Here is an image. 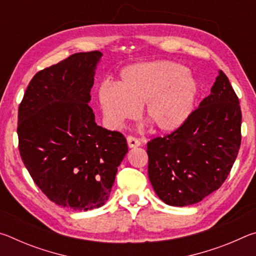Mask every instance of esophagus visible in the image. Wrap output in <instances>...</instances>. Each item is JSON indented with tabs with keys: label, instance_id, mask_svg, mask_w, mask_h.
I'll return each mask as SVG.
<instances>
[{
	"label": "esophagus",
	"instance_id": "obj_1",
	"mask_svg": "<svg viewBox=\"0 0 256 256\" xmlns=\"http://www.w3.org/2000/svg\"><path fill=\"white\" fill-rule=\"evenodd\" d=\"M128 144L130 148H136L141 146V141L134 136H128Z\"/></svg>",
	"mask_w": 256,
	"mask_h": 256
}]
</instances>
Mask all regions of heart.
<instances>
[{
	"mask_svg": "<svg viewBox=\"0 0 256 256\" xmlns=\"http://www.w3.org/2000/svg\"><path fill=\"white\" fill-rule=\"evenodd\" d=\"M198 88L188 70L170 60L138 63L120 72L118 86L105 84L98 97L104 118L112 128L142 114L156 131L172 133L188 120Z\"/></svg>",
	"mask_w": 256,
	"mask_h": 256,
	"instance_id": "heart-1",
	"label": "heart"
}]
</instances>
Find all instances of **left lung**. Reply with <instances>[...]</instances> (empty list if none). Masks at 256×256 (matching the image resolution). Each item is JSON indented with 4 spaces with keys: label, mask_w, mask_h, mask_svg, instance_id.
Masks as SVG:
<instances>
[{
    "label": "left lung",
    "mask_w": 256,
    "mask_h": 256,
    "mask_svg": "<svg viewBox=\"0 0 256 256\" xmlns=\"http://www.w3.org/2000/svg\"><path fill=\"white\" fill-rule=\"evenodd\" d=\"M240 126V100L220 70L211 94L183 126L146 144L149 180L160 200L186 206L218 190L237 158Z\"/></svg>",
    "instance_id": "1"
}]
</instances>
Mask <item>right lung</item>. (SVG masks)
I'll list each match as a JSON object with an SVG mask.
<instances>
[{"instance_id": "add662e5", "label": "right lung", "mask_w": 256, "mask_h": 256, "mask_svg": "<svg viewBox=\"0 0 256 256\" xmlns=\"http://www.w3.org/2000/svg\"><path fill=\"white\" fill-rule=\"evenodd\" d=\"M98 50L76 53L34 74L18 112L21 159L58 206L86 211L104 206L128 154L122 133L94 122L88 102Z\"/></svg>"}]
</instances>
